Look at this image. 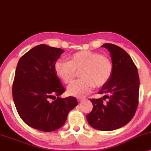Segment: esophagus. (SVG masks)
<instances>
[{
    "label": "esophagus",
    "instance_id": "obj_1",
    "mask_svg": "<svg viewBox=\"0 0 151 151\" xmlns=\"http://www.w3.org/2000/svg\"><path fill=\"white\" fill-rule=\"evenodd\" d=\"M83 98H78V102H82V101H83Z\"/></svg>",
    "mask_w": 151,
    "mask_h": 151
}]
</instances>
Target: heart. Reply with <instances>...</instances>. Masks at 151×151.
I'll use <instances>...</instances> for the list:
<instances>
[{"mask_svg":"<svg viewBox=\"0 0 151 151\" xmlns=\"http://www.w3.org/2000/svg\"><path fill=\"white\" fill-rule=\"evenodd\" d=\"M56 75L64 83H70L78 71L81 79L73 82L67 88L68 94L77 98L88 95L94 86L101 88L111 79L113 66L109 58L97 52L82 50L73 54L70 60H58L54 64Z\"/></svg>","mask_w":151,"mask_h":151,"instance_id":"heart-1","label":"heart"}]
</instances>
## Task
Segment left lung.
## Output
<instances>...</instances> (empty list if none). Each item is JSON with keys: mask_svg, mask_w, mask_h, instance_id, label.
Here are the masks:
<instances>
[{"mask_svg": "<svg viewBox=\"0 0 151 151\" xmlns=\"http://www.w3.org/2000/svg\"><path fill=\"white\" fill-rule=\"evenodd\" d=\"M101 47L110 52L113 73L98 92L105 96L90 99L93 108L86 118L95 129L110 131L124 126L134 116L138 104L140 81L137 68L126 50L111 43Z\"/></svg>", "mask_w": 151, "mask_h": 151, "instance_id": "8db88e82", "label": "left lung"}]
</instances>
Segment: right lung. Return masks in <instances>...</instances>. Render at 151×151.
<instances>
[{
  "label": "right lung",
  "instance_id": "1",
  "mask_svg": "<svg viewBox=\"0 0 151 151\" xmlns=\"http://www.w3.org/2000/svg\"><path fill=\"white\" fill-rule=\"evenodd\" d=\"M61 48L38 45L20 58L13 83V98L18 115L28 126L44 132L58 129L78 104L75 97L59 96L65 88L54 70Z\"/></svg>",
  "mask_w": 151,
  "mask_h": 151
}]
</instances>
